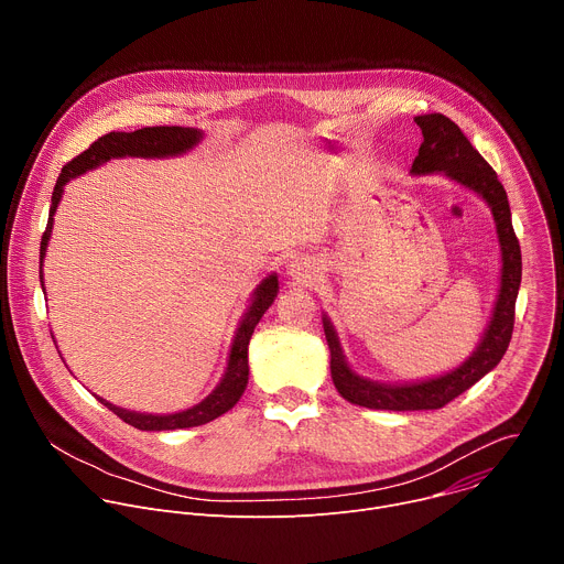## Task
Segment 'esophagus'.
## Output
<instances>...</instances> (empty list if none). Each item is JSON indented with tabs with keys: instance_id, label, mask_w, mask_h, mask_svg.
<instances>
[{
	"instance_id": "1",
	"label": "esophagus",
	"mask_w": 564,
	"mask_h": 564,
	"mask_svg": "<svg viewBox=\"0 0 564 564\" xmlns=\"http://www.w3.org/2000/svg\"><path fill=\"white\" fill-rule=\"evenodd\" d=\"M288 274H290L292 279H296V281L307 283V281H312V279L316 276V268H314L307 259H294V261L290 263V268H288Z\"/></svg>"
}]
</instances>
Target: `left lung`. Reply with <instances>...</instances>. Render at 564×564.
<instances>
[{"label": "left lung", "instance_id": "obj_1", "mask_svg": "<svg viewBox=\"0 0 564 564\" xmlns=\"http://www.w3.org/2000/svg\"><path fill=\"white\" fill-rule=\"evenodd\" d=\"M415 122L422 129L424 142L413 160L411 176L442 174L489 205L500 243V288L489 326L470 357L444 375L420 381L386 383L357 375L346 361L333 321L324 314V333L330 348V375L335 388L350 404L375 411H435L491 372L509 348L516 321V299L522 281V254L511 223L509 198L494 167L477 153L451 118L442 113H426L417 116Z\"/></svg>", "mask_w": 564, "mask_h": 564}]
</instances>
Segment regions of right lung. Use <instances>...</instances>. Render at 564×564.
I'll list each match as a JSON object with an SVG mask.
<instances>
[{
  "label": "right lung",
  "instance_id": "right-lung-1",
  "mask_svg": "<svg viewBox=\"0 0 564 564\" xmlns=\"http://www.w3.org/2000/svg\"><path fill=\"white\" fill-rule=\"evenodd\" d=\"M200 140H203V131L194 129V127H144V129L129 131V133L127 131H111V133L98 138L87 151L75 155L70 163H66L62 167V174H59L57 183H55V189H53V196H51L48 223H46V231L42 236L40 283L44 285L42 265H44L46 248H48L51 231H53V216L57 212V205L62 200V194H64V187H66L68 181L109 163L111 158H127V155L129 158H176V155H183V153L192 151ZM276 294H279V276L272 272L252 292L250 305H248L243 318H240L236 335L231 339V348H229L227 368H225L223 379L218 381V386L203 401H198L196 406L178 411V413L153 415V413H138V411L120 409V406L111 404V401H107L98 394H96V399H100L113 415H118L122 422H127L129 426H133L138 431L192 429V426H203V424L220 417L223 413L234 409L236 401L243 397V392L248 388V379H250L248 346H250V339H252V333H254L257 324L261 321V316L265 314V310L274 303Z\"/></svg>",
  "mask_w": 564,
  "mask_h": 564
}]
</instances>
